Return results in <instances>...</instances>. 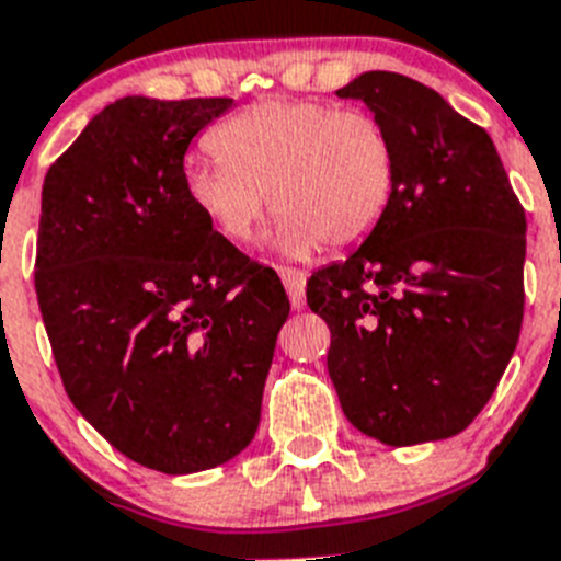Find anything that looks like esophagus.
I'll use <instances>...</instances> for the list:
<instances>
[{
	"label": "esophagus",
	"instance_id": "1",
	"mask_svg": "<svg viewBox=\"0 0 561 561\" xmlns=\"http://www.w3.org/2000/svg\"><path fill=\"white\" fill-rule=\"evenodd\" d=\"M277 275H280L286 291H289L291 309H304V304H306V272L291 270V266H280V270H277Z\"/></svg>",
	"mask_w": 561,
	"mask_h": 561
}]
</instances>
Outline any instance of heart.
I'll return each instance as SVG.
<instances>
[{
  "label": "heart",
  "mask_w": 561,
  "mask_h": 561,
  "mask_svg": "<svg viewBox=\"0 0 561 561\" xmlns=\"http://www.w3.org/2000/svg\"><path fill=\"white\" fill-rule=\"evenodd\" d=\"M210 148L219 160L187 162L182 187L196 216L232 244L255 236L272 199L286 255L351 250L393 199V134L368 108L275 98L232 114Z\"/></svg>",
  "instance_id": "heart-1"
}]
</instances>
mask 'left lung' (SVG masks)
Listing matches in <instances>:
<instances>
[{
	"mask_svg": "<svg viewBox=\"0 0 561 561\" xmlns=\"http://www.w3.org/2000/svg\"><path fill=\"white\" fill-rule=\"evenodd\" d=\"M336 98L390 128L396 187L359 250L306 284L331 329L329 376L359 433L388 447L453 438L517 348L525 210L492 137L435 89L376 69Z\"/></svg>",
	"mask_w": 561,
	"mask_h": 561,
	"instance_id": "8db88e82",
	"label": "left lung"
}]
</instances>
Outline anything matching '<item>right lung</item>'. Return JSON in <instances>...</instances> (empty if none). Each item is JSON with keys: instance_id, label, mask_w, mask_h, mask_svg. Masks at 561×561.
I'll return each instance as SVG.
<instances>
[{"instance_id": "right-lung-1", "label": "right lung", "mask_w": 561, "mask_h": 561, "mask_svg": "<svg viewBox=\"0 0 561 561\" xmlns=\"http://www.w3.org/2000/svg\"><path fill=\"white\" fill-rule=\"evenodd\" d=\"M230 98L108 103L42 187L36 295L64 390L134 463L205 472L252 440L280 277L185 199L191 140Z\"/></svg>"}]
</instances>
